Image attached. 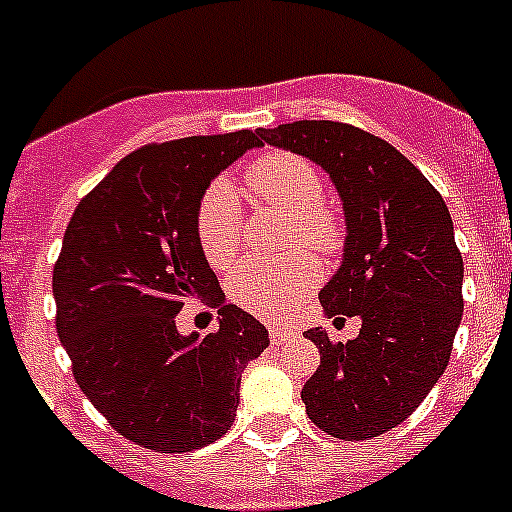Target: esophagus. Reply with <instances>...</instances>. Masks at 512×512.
I'll return each instance as SVG.
<instances>
[{
  "instance_id": "34e87169",
  "label": "esophagus",
  "mask_w": 512,
  "mask_h": 512,
  "mask_svg": "<svg viewBox=\"0 0 512 512\" xmlns=\"http://www.w3.org/2000/svg\"><path fill=\"white\" fill-rule=\"evenodd\" d=\"M269 336H271V343H277V346H282V343L292 341V338H295L297 333L292 328H287V325H271Z\"/></svg>"
}]
</instances>
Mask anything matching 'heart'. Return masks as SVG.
Wrapping results in <instances>:
<instances>
[{"instance_id": "b5f03b06", "label": "heart", "mask_w": 512, "mask_h": 512, "mask_svg": "<svg viewBox=\"0 0 512 512\" xmlns=\"http://www.w3.org/2000/svg\"><path fill=\"white\" fill-rule=\"evenodd\" d=\"M243 182L259 202L292 212L289 246L305 243L318 253L338 251L343 223L336 212L323 207V176L307 158L287 151L266 153L248 166ZM194 233L212 269L225 271L235 264L241 248L238 202L225 182L210 184L202 194L194 212ZM318 274V261L305 251L284 261H246L228 279V295L256 318L277 320L305 300Z\"/></svg>"}]
</instances>
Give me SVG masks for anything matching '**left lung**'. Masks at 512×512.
I'll list each match as a JSON object with an SVG mask.
<instances>
[{
  "label": "left lung",
  "instance_id": "8db88e82",
  "mask_svg": "<svg viewBox=\"0 0 512 512\" xmlns=\"http://www.w3.org/2000/svg\"><path fill=\"white\" fill-rule=\"evenodd\" d=\"M259 135L323 166L341 194L346 246L320 305L361 328L346 343L305 330L320 366L302 402L328 436L369 441L413 415L449 366L464 312L449 207L395 146L354 125L297 120Z\"/></svg>",
  "mask_w": 512,
  "mask_h": 512
}]
</instances>
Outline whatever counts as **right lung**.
<instances>
[{
    "label": "right lung",
    "mask_w": 512,
    "mask_h": 512,
    "mask_svg": "<svg viewBox=\"0 0 512 512\" xmlns=\"http://www.w3.org/2000/svg\"><path fill=\"white\" fill-rule=\"evenodd\" d=\"M256 130L151 143L76 205L53 266L56 330L76 384L120 436L158 454L202 449L230 431L248 361L269 330L225 302L194 233L210 182ZM187 299L218 307L215 334L182 337Z\"/></svg>",
    "instance_id": "1"
}]
</instances>
